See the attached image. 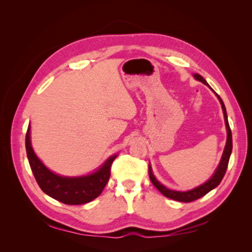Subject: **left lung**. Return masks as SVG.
Instances as JSON below:
<instances>
[{"label": "left lung", "instance_id": "obj_1", "mask_svg": "<svg viewBox=\"0 0 252 252\" xmlns=\"http://www.w3.org/2000/svg\"><path fill=\"white\" fill-rule=\"evenodd\" d=\"M193 77H194L195 80L200 81L203 84H205V85H207L208 87H210L208 85V83L206 82L205 79L203 77H201L200 74L194 73ZM211 90H212V88H211ZM213 93L216 94V91H213ZM216 95L218 96L220 105H222L226 129H227V142H226L223 156H222V158H220V162L218 166V168H217L216 172L213 173L212 177L207 182L204 183V184H202L201 186L189 190V191H175V190H170L168 188H166L164 185H162L161 183H159L155 178V175H154V173H152V170H151V167L149 165V178H150L151 183L155 185V187L158 190V191L161 192L162 194H164L166 197H169V199L179 201V202H183V203H189V202L195 201L197 199H200V197L204 196L205 194H207L210 191V190H212L213 188H216L217 186H219L220 181H222L223 178H224V175H225L226 170H227V167H228V163H229L231 151H232V134H231V129L229 127V123H228V118H227L225 105L222 101V98L220 97V95L218 94H216Z\"/></svg>", "mask_w": 252, "mask_h": 252}]
</instances>
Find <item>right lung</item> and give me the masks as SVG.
I'll list each match as a JSON object with an SVG mask.
<instances>
[{
	"instance_id": "1",
	"label": "right lung",
	"mask_w": 252,
	"mask_h": 252,
	"mask_svg": "<svg viewBox=\"0 0 252 252\" xmlns=\"http://www.w3.org/2000/svg\"><path fill=\"white\" fill-rule=\"evenodd\" d=\"M26 152L30 168L43 191L67 205L89 203L100 195L110 178L111 164L117 156L110 157L94 173L84 177L68 178L50 171L34 154L30 142V125L26 132Z\"/></svg>"
}]
</instances>
